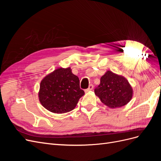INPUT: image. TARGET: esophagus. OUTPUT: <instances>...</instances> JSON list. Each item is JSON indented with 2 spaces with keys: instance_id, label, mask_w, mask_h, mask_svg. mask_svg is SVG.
Segmentation results:
<instances>
[{
  "instance_id": "34e87169",
  "label": "esophagus",
  "mask_w": 161,
  "mask_h": 161,
  "mask_svg": "<svg viewBox=\"0 0 161 161\" xmlns=\"http://www.w3.org/2000/svg\"><path fill=\"white\" fill-rule=\"evenodd\" d=\"M92 89H93V85H90L89 86V88L87 89H86L85 91V92H89V91H92Z\"/></svg>"
}]
</instances>
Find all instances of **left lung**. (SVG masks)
Instances as JSON below:
<instances>
[{
    "label": "left lung",
    "mask_w": 161,
    "mask_h": 161,
    "mask_svg": "<svg viewBox=\"0 0 161 161\" xmlns=\"http://www.w3.org/2000/svg\"><path fill=\"white\" fill-rule=\"evenodd\" d=\"M95 94L104 105L115 109L129 103L132 98L133 89L124 76L108 70L101 77Z\"/></svg>",
    "instance_id": "obj_1"
}]
</instances>
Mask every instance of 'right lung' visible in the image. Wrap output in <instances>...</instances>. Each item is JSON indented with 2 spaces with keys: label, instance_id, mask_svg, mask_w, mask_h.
I'll list each match as a JSON object with an SVG mask.
<instances>
[{
  "label": "right lung",
  "instance_id": "obj_1",
  "mask_svg": "<svg viewBox=\"0 0 161 161\" xmlns=\"http://www.w3.org/2000/svg\"><path fill=\"white\" fill-rule=\"evenodd\" d=\"M85 95L80 88L79 77L70 67L58 68L42 80L38 97L43 108L54 114H64L74 109Z\"/></svg>",
  "mask_w": 161,
  "mask_h": 161
}]
</instances>
